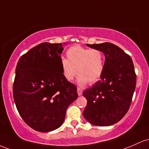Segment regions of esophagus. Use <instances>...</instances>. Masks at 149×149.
Wrapping results in <instances>:
<instances>
[{"label":"esophagus","instance_id":"34e87169","mask_svg":"<svg viewBox=\"0 0 149 149\" xmlns=\"http://www.w3.org/2000/svg\"><path fill=\"white\" fill-rule=\"evenodd\" d=\"M82 92H83V91L81 89V88H77V93H78V96H81V95L82 94Z\"/></svg>","mask_w":149,"mask_h":149}]
</instances>
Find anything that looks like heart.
I'll list each match as a JSON object with an SVG mask.
<instances>
[{"instance_id":"heart-1","label":"heart","mask_w":149,"mask_h":149,"mask_svg":"<svg viewBox=\"0 0 149 149\" xmlns=\"http://www.w3.org/2000/svg\"><path fill=\"white\" fill-rule=\"evenodd\" d=\"M67 59L61 62L62 73L67 81H71L77 74V82L80 86L88 82L93 84L100 79L105 70L106 58L99 49L83 47L80 45L72 46L66 52Z\"/></svg>"}]
</instances>
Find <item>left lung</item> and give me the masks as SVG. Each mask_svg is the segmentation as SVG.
I'll use <instances>...</instances> for the list:
<instances>
[{"label":"left lung","instance_id":"left-lung-1","mask_svg":"<svg viewBox=\"0 0 149 149\" xmlns=\"http://www.w3.org/2000/svg\"><path fill=\"white\" fill-rule=\"evenodd\" d=\"M87 46L104 53L106 65L101 80L83 92L87 100L83 116L93 125L111 126L125 116L131 104L136 79L132 60L111 43Z\"/></svg>","mask_w":149,"mask_h":149}]
</instances>
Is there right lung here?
Instances as JSON below:
<instances>
[{"instance_id":"add662e5","label":"right lung","mask_w":149,"mask_h":149,"mask_svg":"<svg viewBox=\"0 0 149 149\" xmlns=\"http://www.w3.org/2000/svg\"><path fill=\"white\" fill-rule=\"evenodd\" d=\"M62 43H41L20 57L15 69L13 98L30 127L48 132L61 126L68 108L77 98V86L61 70Z\"/></svg>"}]
</instances>
